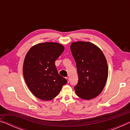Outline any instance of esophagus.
I'll return each instance as SVG.
<instances>
[{
    "instance_id": "1",
    "label": "esophagus",
    "mask_w": 130,
    "mask_h": 130,
    "mask_svg": "<svg viewBox=\"0 0 130 130\" xmlns=\"http://www.w3.org/2000/svg\"><path fill=\"white\" fill-rule=\"evenodd\" d=\"M66 79H67V81H68V83H69V78H68V77H66Z\"/></svg>"
}]
</instances>
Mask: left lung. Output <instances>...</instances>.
<instances>
[{"mask_svg":"<svg viewBox=\"0 0 130 130\" xmlns=\"http://www.w3.org/2000/svg\"><path fill=\"white\" fill-rule=\"evenodd\" d=\"M70 50L76 63L78 77L74 90L78 97L90 100L101 93L106 84L108 68L99 47L89 42H73Z\"/></svg>","mask_w":130,"mask_h":130,"instance_id":"1","label":"left lung"}]
</instances>
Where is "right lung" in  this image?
<instances>
[{
    "mask_svg": "<svg viewBox=\"0 0 130 130\" xmlns=\"http://www.w3.org/2000/svg\"><path fill=\"white\" fill-rule=\"evenodd\" d=\"M64 50L62 45L45 42L34 45L26 54L23 73L31 93L42 100L57 96L67 80L58 74L55 61Z\"/></svg>",
    "mask_w": 130,
    "mask_h": 130,
    "instance_id": "right-lung-1",
    "label": "right lung"
}]
</instances>
